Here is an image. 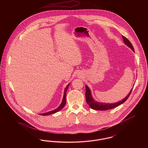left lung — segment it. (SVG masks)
<instances>
[{"label":"left lung","mask_w":148,"mask_h":148,"mask_svg":"<svg viewBox=\"0 0 148 148\" xmlns=\"http://www.w3.org/2000/svg\"><path fill=\"white\" fill-rule=\"evenodd\" d=\"M123 41L124 43L127 45V47H129L130 48H131L133 51H134V48L133 46L132 45V43L130 42L127 39L126 37H125L124 36H123ZM85 88H86V92H85V98H86V103H88V104L89 106L94 110H109V109H113L118 106H119L120 104L124 103L128 98L129 97L132 89L130 90V92L129 93V94L127 95V97L124 99H123V100H121V101H118V103H115L114 104H106V103H99L96 101H95L93 98H92V95H91V92L89 89V88H88V86L87 85L85 86Z\"/></svg>","instance_id":"1"}]
</instances>
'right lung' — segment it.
I'll return each mask as SVG.
<instances>
[{
    "label": "right lung",
    "instance_id": "add662e5",
    "mask_svg": "<svg viewBox=\"0 0 148 148\" xmlns=\"http://www.w3.org/2000/svg\"><path fill=\"white\" fill-rule=\"evenodd\" d=\"M69 84L66 86V88H65V89L63 99V100H62V104H60V106H59L56 109L54 110L51 111V112H48V113L41 114L40 115H44V116H45V115H50V114H54V113H56V112H59V110H60L61 109H62L63 108L64 106H65V104H66V91H67V90H68V87H69Z\"/></svg>",
    "mask_w": 148,
    "mask_h": 148
}]
</instances>
